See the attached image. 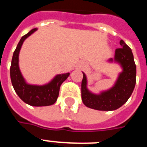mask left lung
I'll list each match as a JSON object with an SVG mask.
<instances>
[{"mask_svg": "<svg viewBox=\"0 0 147 147\" xmlns=\"http://www.w3.org/2000/svg\"><path fill=\"white\" fill-rule=\"evenodd\" d=\"M121 48L116 49L114 61L121 65L120 73L115 85L111 89L99 94H92L87 88V78L83 73L82 82V100L88 107L98 111H114L127 102L132 94L136 84L137 69L132 50L123 40L120 41ZM113 62V59H109Z\"/></svg>", "mask_w": 147, "mask_h": 147, "instance_id": "8db88e82", "label": "left lung"}]
</instances>
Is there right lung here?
Returning <instances> with one entry per match:
<instances>
[{
  "label": "right lung",
  "instance_id": "right-lung-1",
  "mask_svg": "<svg viewBox=\"0 0 147 147\" xmlns=\"http://www.w3.org/2000/svg\"><path fill=\"white\" fill-rule=\"evenodd\" d=\"M36 30H37L36 28L31 30L28 33L22 36L17 44L11 61L10 79L15 92L23 101L35 107L49 106L56 101L59 93L60 86L69 77L70 73L68 72L57 75L50 82L44 85H29L25 82L19 69V53L24 40Z\"/></svg>",
  "mask_w": 147,
  "mask_h": 147
}]
</instances>
